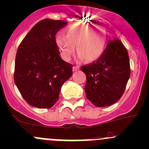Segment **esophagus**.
<instances>
[{
  "mask_svg": "<svg viewBox=\"0 0 149 149\" xmlns=\"http://www.w3.org/2000/svg\"><path fill=\"white\" fill-rule=\"evenodd\" d=\"M79 69H80V66H78V65H76V66L73 67V71H78V70H79Z\"/></svg>",
  "mask_w": 149,
  "mask_h": 149,
  "instance_id": "1",
  "label": "esophagus"
}]
</instances>
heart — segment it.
<instances>
[{
	"mask_svg": "<svg viewBox=\"0 0 149 149\" xmlns=\"http://www.w3.org/2000/svg\"><path fill=\"white\" fill-rule=\"evenodd\" d=\"M56 43L59 48L62 58L68 61L75 52L81 58L88 62L94 61L104 53L107 43V32L101 26L86 23H77L66 29L65 36L58 35Z\"/></svg>",
	"mask_w": 149,
	"mask_h": 149,
	"instance_id": "obj_1",
	"label": "heart"
}]
</instances>
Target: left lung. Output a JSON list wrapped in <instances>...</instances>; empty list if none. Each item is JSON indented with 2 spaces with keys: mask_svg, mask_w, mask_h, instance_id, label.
<instances>
[{
  "mask_svg": "<svg viewBox=\"0 0 149 149\" xmlns=\"http://www.w3.org/2000/svg\"><path fill=\"white\" fill-rule=\"evenodd\" d=\"M86 76V97L99 107L115 103L120 99L130 77L128 52L120 40L109 41L96 61L81 66Z\"/></svg>",
  "mask_w": 149,
  "mask_h": 149,
  "instance_id": "left-lung-1",
  "label": "left lung"
}]
</instances>
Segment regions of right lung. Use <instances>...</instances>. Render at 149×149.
<instances>
[{
	"instance_id": "add662e5",
	"label": "right lung",
	"mask_w": 149,
	"mask_h": 149,
	"mask_svg": "<svg viewBox=\"0 0 149 149\" xmlns=\"http://www.w3.org/2000/svg\"><path fill=\"white\" fill-rule=\"evenodd\" d=\"M67 24L45 19L37 22L19 44L14 81L24 100L38 108H51L62 85L72 76L73 65L61 59L56 34Z\"/></svg>"
}]
</instances>
